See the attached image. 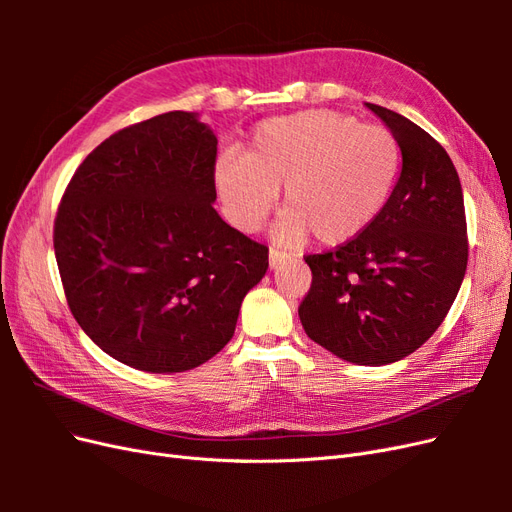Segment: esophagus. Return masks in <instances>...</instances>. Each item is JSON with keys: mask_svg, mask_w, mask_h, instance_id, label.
I'll return each mask as SVG.
<instances>
[{"mask_svg": "<svg viewBox=\"0 0 512 512\" xmlns=\"http://www.w3.org/2000/svg\"><path fill=\"white\" fill-rule=\"evenodd\" d=\"M288 260H290V256L284 254V252H280V250H271V252H269V267H271V269H277V267L284 265V262H288Z\"/></svg>", "mask_w": 512, "mask_h": 512, "instance_id": "34e87169", "label": "esophagus"}]
</instances>
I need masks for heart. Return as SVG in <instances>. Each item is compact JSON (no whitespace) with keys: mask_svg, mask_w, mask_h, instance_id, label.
<instances>
[{"mask_svg":"<svg viewBox=\"0 0 512 512\" xmlns=\"http://www.w3.org/2000/svg\"><path fill=\"white\" fill-rule=\"evenodd\" d=\"M399 168L401 149L386 128L335 111H303L262 123L245 160L218 164L215 185L239 230H258L284 188L275 239L299 243L312 232L324 245H339L378 218Z\"/></svg>","mask_w":512,"mask_h":512,"instance_id":"heart-1","label":"heart"}]
</instances>
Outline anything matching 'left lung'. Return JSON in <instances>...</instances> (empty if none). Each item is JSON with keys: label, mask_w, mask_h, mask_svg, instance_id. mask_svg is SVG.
<instances>
[{"label": "left lung", "mask_w": 512, "mask_h": 512, "mask_svg": "<svg viewBox=\"0 0 512 512\" xmlns=\"http://www.w3.org/2000/svg\"><path fill=\"white\" fill-rule=\"evenodd\" d=\"M397 138L401 173L378 218L327 254H312L299 307L309 339L356 365H389L421 348L446 318L468 265L459 175L423 128L367 104Z\"/></svg>", "instance_id": "left-lung-1"}]
</instances>
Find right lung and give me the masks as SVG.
<instances>
[{
    "label": "right lung",
    "mask_w": 512,
    "mask_h": 512,
    "mask_svg": "<svg viewBox=\"0 0 512 512\" xmlns=\"http://www.w3.org/2000/svg\"><path fill=\"white\" fill-rule=\"evenodd\" d=\"M215 156L207 123L170 111L106 138L61 198L53 243L70 312L123 365L207 363L269 269L267 247L213 209Z\"/></svg>",
    "instance_id": "add662e5"
}]
</instances>
